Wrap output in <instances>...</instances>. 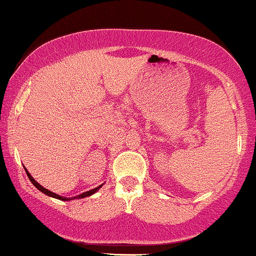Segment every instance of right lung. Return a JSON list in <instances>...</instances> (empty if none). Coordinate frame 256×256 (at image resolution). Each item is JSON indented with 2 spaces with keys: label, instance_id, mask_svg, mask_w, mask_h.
Segmentation results:
<instances>
[{
  "label": "right lung",
  "instance_id": "add662e5",
  "mask_svg": "<svg viewBox=\"0 0 256 256\" xmlns=\"http://www.w3.org/2000/svg\"><path fill=\"white\" fill-rule=\"evenodd\" d=\"M24 168H25V167H24ZM25 171H26V174H28V179H30V180H31V183L34 184V186H36L37 189L40 190V192H42L43 194H46V195L50 196V198H54L61 200V201H71V200H78V198H88V196H91V195H94V194H95L96 192H98V189H101V188H102V185H104V184H101V185H100V186L95 188V189H91V190H89V192H83V194H80V195H77V196H74V198H64V196H60V195H58V194L52 192H50V190H48V189H46V188H43L42 185H40V183H37V182L34 180V177H32V176L30 174V172H28V170L25 168Z\"/></svg>",
  "mask_w": 256,
  "mask_h": 256
}]
</instances>
